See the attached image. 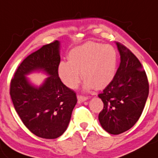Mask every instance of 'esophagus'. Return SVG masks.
I'll list each match as a JSON object with an SVG mask.
<instances>
[{"label": "esophagus", "mask_w": 158, "mask_h": 158, "mask_svg": "<svg viewBox=\"0 0 158 158\" xmlns=\"http://www.w3.org/2000/svg\"><path fill=\"white\" fill-rule=\"evenodd\" d=\"M77 98H78V103H82L83 102V101L87 100V99L89 98V97H87V96H83V95H78Z\"/></svg>", "instance_id": "34e87169"}]
</instances>
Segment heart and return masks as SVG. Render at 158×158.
<instances>
[{
	"instance_id": "heart-1",
	"label": "heart",
	"mask_w": 158,
	"mask_h": 158,
	"mask_svg": "<svg viewBox=\"0 0 158 158\" xmlns=\"http://www.w3.org/2000/svg\"><path fill=\"white\" fill-rule=\"evenodd\" d=\"M118 60L117 51L113 46L88 41L69 51L68 62L61 61L58 65V76L66 86L76 89L82 72L86 90L94 87L102 89L115 78Z\"/></svg>"
}]
</instances>
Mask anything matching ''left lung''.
Returning a JSON list of instances; mask_svg holds the SVG:
<instances>
[{"mask_svg":"<svg viewBox=\"0 0 158 158\" xmlns=\"http://www.w3.org/2000/svg\"><path fill=\"white\" fill-rule=\"evenodd\" d=\"M120 64L113 82L98 94L104 108L98 119L104 130L118 135L131 129L139 120L149 93L147 75L132 51L116 42Z\"/></svg>","mask_w":158,"mask_h":158,"instance_id":"8db88e82","label":"left lung"}]
</instances>
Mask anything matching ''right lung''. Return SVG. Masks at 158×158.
Segmentation results:
<instances>
[{
	"label": "right lung",
	"mask_w": 158,
	"mask_h": 158,
	"mask_svg": "<svg viewBox=\"0 0 158 158\" xmlns=\"http://www.w3.org/2000/svg\"><path fill=\"white\" fill-rule=\"evenodd\" d=\"M60 62V42L56 40L25 58L10 82V94L16 113L31 132L43 139H57L65 132L77 103L76 92L58 76ZM34 71L49 76L39 87L26 76Z\"/></svg>",
	"instance_id": "obj_1"
}]
</instances>
